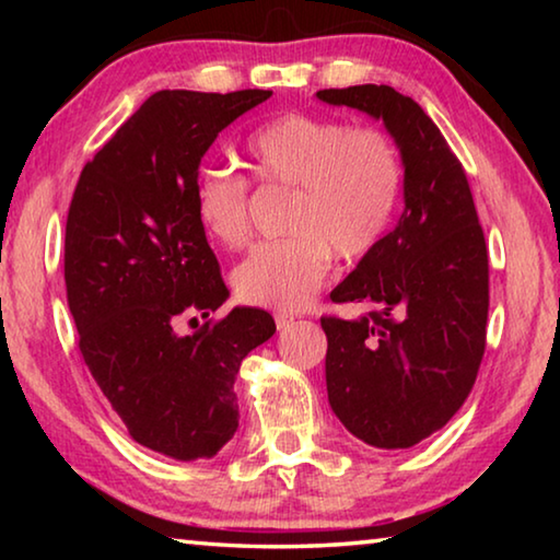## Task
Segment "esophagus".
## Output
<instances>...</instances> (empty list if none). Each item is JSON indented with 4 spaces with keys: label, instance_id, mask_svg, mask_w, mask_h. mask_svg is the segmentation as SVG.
I'll return each instance as SVG.
<instances>
[{
    "label": "esophagus",
    "instance_id": "34e87169",
    "mask_svg": "<svg viewBox=\"0 0 560 560\" xmlns=\"http://www.w3.org/2000/svg\"><path fill=\"white\" fill-rule=\"evenodd\" d=\"M293 320H296V318H293L291 314H277V328L287 330L289 326H293Z\"/></svg>",
    "mask_w": 560,
    "mask_h": 560
}]
</instances>
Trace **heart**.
I'll list each match as a JSON object with an SVG mask.
<instances>
[{"label":"heart","mask_w":560,"mask_h":560,"mask_svg":"<svg viewBox=\"0 0 560 560\" xmlns=\"http://www.w3.org/2000/svg\"><path fill=\"white\" fill-rule=\"evenodd\" d=\"M242 153L261 185L291 189L283 224L291 236L254 246L234 269V289L252 306H306L328 277L330 252L355 261L385 236L402 189L400 150L381 128L287 113L249 132ZM246 207L240 175L207 170L197 177V222L212 242L244 244Z\"/></svg>","instance_id":"obj_1"}]
</instances>
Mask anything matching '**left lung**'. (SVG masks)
I'll use <instances>...</instances> for the list:
<instances>
[{
  "label": "left lung",
  "instance_id": "obj_1",
  "mask_svg": "<svg viewBox=\"0 0 560 560\" xmlns=\"http://www.w3.org/2000/svg\"><path fill=\"white\" fill-rule=\"evenodd\" d=\"M383 120L402 160L395 230L330 291L371 316L320 318L330 410L360 442L407 450L442 430L477 381L487 340L489 257L462 163L412 98L390 86L316 93Z\"/></svg>",
  "mask_w": 560,
  "mask_h": 560
}]
</instances>
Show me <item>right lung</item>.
Listing matches in <instances>:
<instances>
[{"label":"right lung","mask_w":560,"mask_h":560,"mask_svg":"<svg viewBox=\"0 0 560 560\" xmlns=\"http://www.w3.org/2000/svg\"><path fill=\"white\" fill-rule=\"evenodd\" d=\"M269 96L153 93L83 167L69 207L63 279L81 355L130 438L177 462L210 459L234 438V377L277 330L252 306L175 330L230 299L195 212L202 158Z\"/></svg>","instance_id":"add662e5"}]
</instances>
